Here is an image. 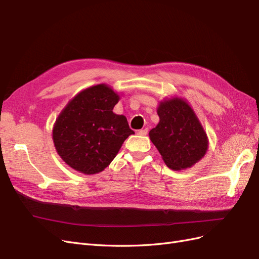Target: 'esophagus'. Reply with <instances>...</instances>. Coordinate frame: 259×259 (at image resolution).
I'll list each match as a JSON object with an SVG mask.
<instances>
[{
    "instance_id": "34e87169",
    "label": "esophagus",
    "mask_w": 259,
    "mask_h": 259,
    "mask_svg": "<svg viewBox=\"0 0 259 259\" xmlns=\"http://www.w3.org/2000/svg\"><path fill=\"white\" fill-rule=\"evenodd\" d=\"M137 134L140 136H146L148 134V128H144V130H139L137 132Z\"/></svg>"
}]
</instances>
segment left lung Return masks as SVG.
Masks as SVG:
<instances>
[{
  "label": "left lung",
  "instance_id": "1",
  "mask_svg": "<svg viewBox=\"0 0 259 259\" xmlns=\"http://www.w3.org/2000/svg\"><path fill=\"white\" fill-rule=\"evenodd\" d=\"M160 122L149 132L166 165L180 170L191 167L205 155L208 139L193 109L183 98L165 99L158 107Z\"/></svg>",
  "mask_w": 259,
  "mask_h": 259
}]
</instances>
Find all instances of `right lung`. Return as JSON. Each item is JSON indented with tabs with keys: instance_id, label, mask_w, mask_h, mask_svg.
<instances>
[{
	"instance_id": "right-lung-1",
	"label": "right lung",
	"mask_w": 259,
	"mask_h": 259,
	"mask_svg": "<svg viewBox=\"0 0 259 259\" xmlns=\"http://www.w3.org/2000/svg\"><path fill=\"white\" fill-rule=\"evenodd\" d=\"M119 99L110 86L98 84L80 92L60 112L53 140L70 167L86 175L99 173L134 134L126 117L112 111Z\"/></svg>"
}]
</instances>
